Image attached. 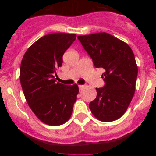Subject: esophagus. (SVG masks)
Returning a JSON list of instances; mask_svg holds the SVG:
<instances>
[{
	"label": "esophagus",
	"instance_id": "obj_1",
	"mask_svg": "<svg viewBox=\"0 0 156 156\" xmlns=\"http://www.w3.org/2000/svg\"><path fill=\"white\" fill-rule=\"evenodd\" d=\"M78 87H79L80 90H81V89L83 88V85H79V86H78Z\"/></svg>",
	"mask_w": 156,
	"mask_h": 156
}]
</instances>
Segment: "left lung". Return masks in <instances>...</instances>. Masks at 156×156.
<instances>
[{"mask_svg":"<svg viewBox=\"0 0 156 156\" xmlns=\"http://www.w3.org/2000/svg\"><path fill=\"white\" fill-rule=\"evenodd\" d=\"M96 68L105 70L103 88L89 103L92 114L102 122L120 118L129 106L136 89L138 67L128 44L105 32L78 36Z\"/></svg>","mask_w":156,"mask_h":156,"instance_id":"obj_1","label":"left lung"}]
</instances>
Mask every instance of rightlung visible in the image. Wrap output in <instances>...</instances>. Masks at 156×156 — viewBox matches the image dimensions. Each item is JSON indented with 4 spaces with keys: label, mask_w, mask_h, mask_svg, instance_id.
I'll return each instance as SVG.
<instances>
[{
    "label": "right lung",
    "mask_w": 156,
    "mask_h": 156,
    "mask_svg": "<svg viewBox=\"0 0 156 156\" xmlns=\"http://www.w3.org/2000/svg\"><path fill=\"white\" fill-rule=\"evenodd\" d=\"M76 34L53 33L41 37L28 48L20 64V80L32 112L44 124L61 125L69 120L79 89L77 84L56 82L64 52Z\"/></svg>",
    "instance_id": "obj_1"
}]
</instances>
